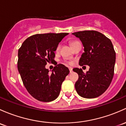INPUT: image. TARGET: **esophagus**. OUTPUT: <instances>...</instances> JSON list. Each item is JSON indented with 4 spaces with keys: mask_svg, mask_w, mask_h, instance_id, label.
Returning <instances> with one entry per match:
<instances>
[{
    "mask_svg": "<svg viewBox=\"0 0 126 126\" xmlns=\"http://www.w3.org/2000/svg\"><path fill=\"white\" fill-rule=\"evenodd\" d=\"M69 69L70 72H72V67H69Z\"/></svg>",
    "mask_w": 126,
    "mask_h": 126,
    "instance_id": "1",
    "label": "esophagus"
}]
</instances>
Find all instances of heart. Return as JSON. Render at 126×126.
Wrapping results in <instances>:
<instances>
[{
    "instance_id": "1",
    "label": "heart",
    "mask_w": 126,
    "mask_h": 126,
    "mask_svg": "<svg viewBox=\"0 0 126 126\" xmlns=\"http://www.w3.org/2000/svg\"><path fill=\"white\" fill-rule=\"evenodd\" d=\"M70 45H71V47H72V49H73L75 47H76V46L81 45V43L79 40H72L70 42ZM60 45H59L56 48V51H59L60 50ZM66 62L69 64H72V63H73V62Z\"/></svg>"
}]
</instances>
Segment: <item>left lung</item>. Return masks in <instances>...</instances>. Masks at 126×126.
Listing matches in <instances>:
<instances>
[{
  "mask_svg": "<svg viewBox=\"0 0 126 126\" xmlns=\"http://www.w3.org/2000/svg\"><path fill=\"white\" fill-rule=\"evenodd\" d=\"M79 37L84 46L79 65L89 66L86 73L74 68L79 74L75 84L78 94L86 98H94L107 90L114 75L116 53L112 42L102 33L94 30L72 33Z\"/></svg>",
  "mask_w": 126,
  "mask_h": 126,
  "instance_id": "8db88e82",
  "label": "left lung"
}]
</instances>
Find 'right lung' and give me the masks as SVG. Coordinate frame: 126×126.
Masks as SVG:
<instances>
[{
  "instance_id": "right-lung-1",
  "label": "right lung",
  "mask_w": 126,
  "mask_h": 126,
  "mask_svg": "<svg viewBox=\"0 0 126 126\" xmlns=\"http://www.w3.org/2000/svg\"><path fill=\"white\" fill-rule=\"evenodd\" d=\"M68 33L37 34L27 38L18 51L17 67L25 88L34 98L43 102L55 100L69 73L63 64L54 66L52 73L45 68L54 62L59 43Z\"/></svg>"
}]
</instances>
